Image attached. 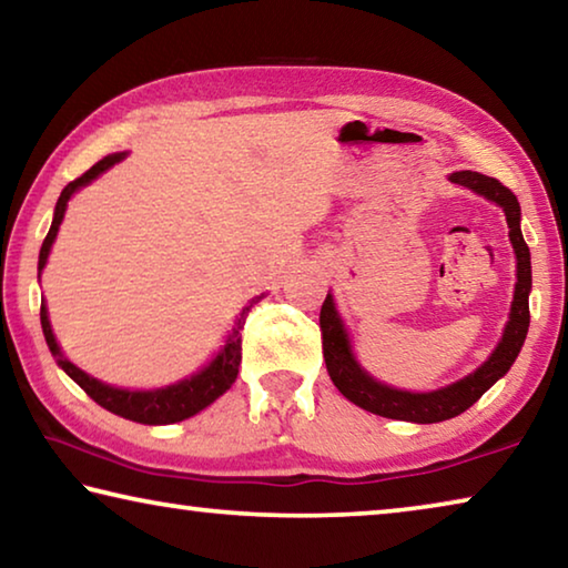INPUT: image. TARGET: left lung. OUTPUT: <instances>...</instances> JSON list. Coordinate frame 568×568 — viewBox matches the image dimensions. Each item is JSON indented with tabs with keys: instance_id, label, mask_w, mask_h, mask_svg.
Here are the masks:
<instances>
[{
	"instance_id": "obj_1",
	"label": "left lung",
	"mask_w": 568,
	"mask_h": 568,
	"mask_svg": "<svg viewBox=\"0 0 568 568\" xmlns=\"http://www.w3.org/2000/svg\"><path fill=\"white\" fill-rule=\"evenodd\" d=\"M450 182L464 185L468 190L478 192L491 200V203L501 205L508 223V237H511L516 250V291H514V305H511V318L504 331V338L498 343V348L491 353L476 373H470L468 378L454 383L444 390L434 393H408L383 386V383L373 381L368 373L358 368V363L353 361L348 335L343 331V323L335 313L333 297H325L321 307V333H323V358L325 368L331 373V381L335 383L345 398L363 410L376 413L383 418H396V420H413V423H438L448 420L454 416H460L466 408L484 396V393L494 386V383L506 376V371L511 368L518 351L526 341L528 333V291H531V253L521 235V207L511 190L501 185L496 178L480 175V172H454Z\"/></svg>"
}]
</instances>
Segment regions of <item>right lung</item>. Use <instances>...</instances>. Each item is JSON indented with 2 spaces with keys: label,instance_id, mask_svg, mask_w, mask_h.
<instances>
[{
  "label": "right lung",
  "instance_id": "1",
  "mask_svg": "<svg viewBox=\"0 0 568 568\" xmlns=\"http://www.w3.org/2000/svg\"><path fill=\"white\" fill-rule=\"evenodd\" d=\"M124 158V152L120 155H110L100 160L98 165H92L84 175H80L77 180H72L70 185L62 190L60 200H57V207H54V220H52V227L50 233H47L42 250H40V271L47 263V255H50V247L57 237V230H60V223L64 217V207H67V200L72 197L74 190H80L82 185H88L98 175H102L104 170H110L114 162H120ZM261 301V297H257ZM247 305L243 313H240L237 325L233 328V335H230V341L225 343V348L217 353V358L207 365L205 371H200L197 376H192L187 381H180L175 386H168V388H160V390H122V388H112V386H104V383L90 378L88 373H82L77 365H72L70 361H64L60 355V345L54 341V333H52V325L50 318H47V307L42 305L40 311V321H42V331H44V338L47 345H50V351L54 355H60V363L62 371L70 376L77 386H80L88 396L100 403L102 408H108L114 416H122L128 420L134 423H145V426H162V423H178V420H185L190 416H195L197 410L207 408L210 403L215 398L223 396V393L233 386L235 378H237V365H240V351H243V331L245 318L250 313Z\"/></svg>",
  "mask_w": 568,
  "mask_h": 568
}]
</instances>
